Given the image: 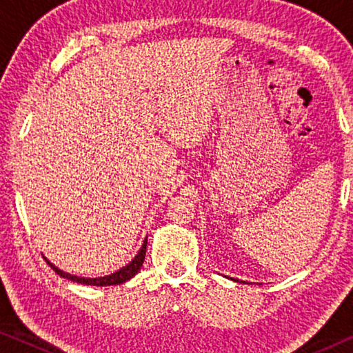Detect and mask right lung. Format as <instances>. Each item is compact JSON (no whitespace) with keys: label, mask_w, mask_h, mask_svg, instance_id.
<instances>
[{"label":"right lung","mask_w":353,"mask_h":353,"mask_svg":"<svg viewBox=\"0 0 353 353\" xmlns=\"http://www.w3.org/2000/svg\"><path fill=\"white\" fill-rule=\"evenodd\" d=\"M146 244H148V239H144V244H143L141 250H139L137 257H134L132 262L127 265V267H123L122 270H119V272L109 274V276H103V278H79V276H74V274L62 272V270L54 267V265H52L51 262H48V260H46V262L52 270H54L57 274H59V276L70 279V281L81 283V284H90V286H114V284H122L125 281H128L130 278H133L134 274L139 272V268H141V265L144 262V257H146Z\"/></svg>","instance_id":"add662e5"}]
</instances>
